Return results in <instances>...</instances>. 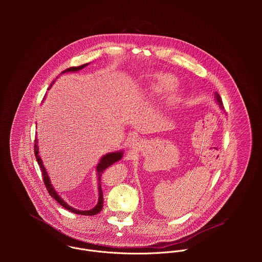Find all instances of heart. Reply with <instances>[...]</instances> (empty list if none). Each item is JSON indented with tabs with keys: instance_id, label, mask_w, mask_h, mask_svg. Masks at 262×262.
<instances>
[{
	"instance_id": "1",
	"label": "heart",
	"mask_w": 262,
	"mask_h": 262,
	"mask_svg": "<svg viewBox=\"0 0 262 262\" xmlns=\"http://www.w3.org/2000/svg\"><path fill=\"white\" fill-rule=\"evenodd\" d=\"M177 87L178 81L174 76L169 73L158 72L152 74L151 78L149 79L142 91V95L148 99H158L173 92Z\"/></svg>"
}]
</instances>
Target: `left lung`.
I'll return each instance as SVG.
<instances>
[{"label": "left lung", "instance_id": "8db88e82", "mask_svg": "<svg viewBox=\"0 0 262 262\" xmlns=\"http://www.w3.org/2000/svg\"><path fill=\"white\" fill-rule=\"evenodd\" d=\"M215 97H216V100H217V102L220 103V105L223 107V102H222V99H221V97H220V95H219L217 93H215Z\"/></svg>", "mask_w": 262, "mask_h": 262}]
</instances>
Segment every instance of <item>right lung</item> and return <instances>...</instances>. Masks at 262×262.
<instances>
[{
  "label": "right lung",
  "instance_id": "obj_1",
  "mask_svg": "<svg viewBox=\"0 0 262 262\" xmlns=\"http://www.w3.org/2000/svg\"><path fill=\"white\" fill-rule=\"evenodd\" d=\"M87 65H88V63H87V64L80 65V66H72V67H69V68H66L65 70H63L62 73L68 72V71H78V70L84 68V67L87 66ZM54 82H55V81H54ZM54 82H53V83H54ZM53 83H52V84H53ZM51 86H52V85H51ZM34 154H35L37 163H38V165H39V167H40V170H41V174H42V178H43V182H45L46 188H47L49 194H50L58 203H60L64 208H66L67 210H69V211H71V212H73V213L83 214V215H94V214L98 213L99 211H101L102 206H103V196H102L101 183H100L101 174L103 173V171H104L107 167H110L111 165H113L114 163H116L117 161H119V160L122 158V151H120V152L117 151V152L108 154V155L104 156V157L100 160V162H99V164H98V166H97V168H96L97 174H98V193H99V199H98V203L96 204V206H95L94 208L90 209V210H79V209H76V208H73V207L69 206V205L56 193V191L54 190V188H53L52 184H51V181H50V178H49V176H48V174H47L46 168H45V166L42 165V161H41V159H40V157H39V155H38L39 152H38V146H37V140H35V144H34Z\"/></svg>",
  "mask_w": 262,
  "mask_h": 262
}]
</instances>
